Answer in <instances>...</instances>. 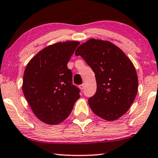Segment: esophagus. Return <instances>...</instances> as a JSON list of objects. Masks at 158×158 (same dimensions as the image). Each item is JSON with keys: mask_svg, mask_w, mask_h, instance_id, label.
<instances>
[{"mask_svg": "<svg viewBox=\"0 0 158 158\" xmlns=\"http://www.w3.org/2000/svg\"><path fill=\"white\" fill-rule=\"evenodd\" d=\"M79 87H80V88H81V90H83L84 88H85V86H84V84H81V85H80Z\"/></svg>", "mask_w": 158, "mask_h": 158, "instance_id": "1", "label": "esophagus"}]
</instances>
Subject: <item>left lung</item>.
Segmentation results:
<instances>
[{
    "mask_svg": "<svg viewBox=\"0 0 158 158\" xmlns=\"http://www.w3.org/2000/svg\"><path fill=\"white\" fill-rule=\"evenodd\" d=\"M81 56L95 73L97 89L88 98L95 114L114 121L128 111L138 90L135 66L127 55L112 43L91 39L77 47Z\"/></svg>",
    "mask_w": 158,
    "mask_h": 158,
    "instance_id": "obj_1",
    "label": "left lung"
}]
</instances>
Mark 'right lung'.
Returning <instances> with one entry per match:
<instances>
[{
	"label": "right lung",
	"mask_w": 158,
	"mask_h": 158,
	"mask_svg": "<svg viewBox=\"0 0 158 158\" xmlns=\"http://www.w3.org/2000/svg\"><path fill=\"white\" fill-rule=\"evenodd\" d=\"M78 42L49 45L34 56L25 69L23 92L34 114L48 124H57L70 115L81 90L73 84L68 68Z\"/></svg>",
	"instance_id": "obj_1"
}]
</instances>
